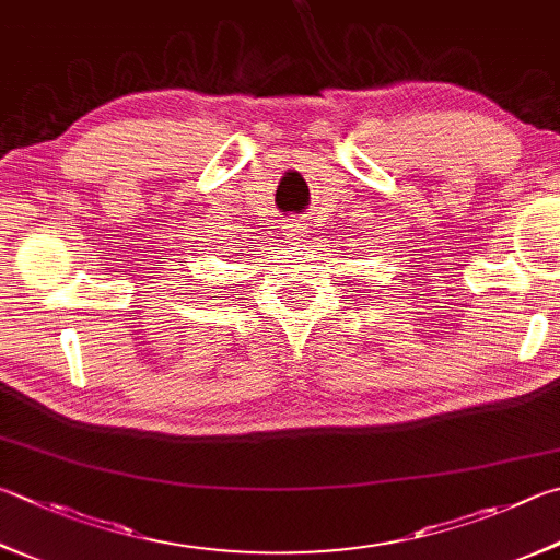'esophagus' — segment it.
I'll return each instance as SVG.
<instances>
[{
  "label": "esophagus",
  "instance_id": "esophagus-1",
  "mask_svg": "<svg viewBox=\"0 0 560 560\" xmlns=\"http://www.w3.org/2000/svg\"><path fill=\"white\" fill-rule=\"evenodd\" d=\"M283 235H287V240L289 242H306V237H308V228H306V222L303 220H283Z\"/></svg>",
  "mask_w": 560,
  "mask_h": 560
}]
</instances>
